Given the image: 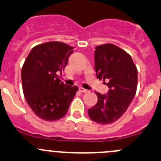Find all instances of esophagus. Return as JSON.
<instances>
[{
    "label": "esophagus",
    "instance_id": "1",
    "mask_svg": "<svg viewBox=\"0 0 161 161\" xmlns=\"http://www.w3.org/2000/svg\"><path fill=\"white\" fill-rule=\"evenodd\" d=\"M79 90H80V92H82V93H88L89 92L88 90H86V89L82 88V87H80V88H79Z\"/></svg>",
    "mask_w": 161,
    "mask_h": 161
}]
</instances>
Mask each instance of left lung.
Masks as SVG:
<instances>
[{
    "label": "left lung",
    "instance_id": "8db88e82",
    "mask_svg": "<svg viewBox=\"0 0 161 161\" xmlns=\"http://www.w3.org/2000/svg\"><path fill=\"white\" fill-rule=\"evenodd\" d=\"M97 78L106 81L107 94L97 93V103L88 115L100 124L114 123L124 114L137 90L138 70L127 53L112 44L98 46L94 51Z\"/></svg>",
    "mask_w": 161,
    "mask_h": 161
}]
</instances>
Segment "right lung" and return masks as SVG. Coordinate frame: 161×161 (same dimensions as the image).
<instances>
[{
  "label": "right lung",
  "instance_id": "obj_1",
  "mask_svg": "<svg viewBox=\"0 0 161 161\" xmlns=\"http://www.w3.org/2000/svg\"><path fill=\"white\" fill-rule=\"evenodd\" d=\"M74 47L59 42L38 45L31 49L22 68L23 90L33 112L42 119L55 121L66 115L76 86L64 83L57 74L68 64Z\"/></svg>",
  "mask_w": 161,
  "mask_h": 161
}]
</instances>
